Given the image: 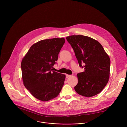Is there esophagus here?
<instances>
[{
	"label": "esophagus",
	"mask_w": 127,
	"mask_h": 127,
	"mask_svg": "<svg viewBox=\"0 0 127 127\" xmlns=\"http://www.w3.org/2000/svg\"><path fill=\"white\" fill-rule=\"evenodd\" d=\"M71 75H68V74H66V77L67 78H69V77H71Z\"/></svg>",
	"instance_id": "obj_1"
}]
</instances>
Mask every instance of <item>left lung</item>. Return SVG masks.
Returning <instances> with one entry per match:
<instances>
[{"label": "left lung", "instance_id": "1", "mask_svg": "<svg viewBox=\"0 0 127 127\" xmlns=\"http://www.w3.org/2000/svg\"><path fill=\"white\" fill-rule=\"evenodd\" d=\"M84 71L77 74L76 92L86 97L94 96L104 88L110 77L111 61L101 45L96 40L82 35L66 38Z\"/></svg>", "mask_w": 127, "mask_h": 127}]
</instances>
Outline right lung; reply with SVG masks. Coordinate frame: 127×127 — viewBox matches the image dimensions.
Returning <instances> with one entry per match:
<instances>
[{
    "instance_id": "obj_1",
    "label": "right lung",
    "mask_w": 127,
    "mask_h": 127,
    "mask_svg": "<svg viewBox=\"0 0 127 127\" xmlns=\"http://www.w3.org/2000/svg\"><path fill=\"white\" fill-rule=\"evenodd\" d=\"M65 39L41 40L32 45L22 60V78L25 87L34 97L48 101L57 97L65 75L53 71Z\"/></svg>"
}]
</instances>
